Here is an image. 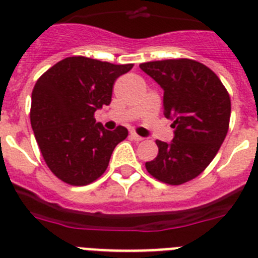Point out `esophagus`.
Wrapping results in <instances>:
<instances>
[{
	"label": "esophagus",
	"instance_id": "obj_1",
	"mask_svg": "<svg viewBox=\"0 0 258 258\" xmlns=\"http://www.w3.org/2000/svg\"><path fill=\"white\" fill-rule=\"evenodd\" d=\"M131 137H132V140H134V141H137V142H140V141H144V137H141V136H138L137 133H131Z\"/></svg>",
	"mask_w": 258,
	"mask_h": 258
}]
</instances>
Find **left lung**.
<instances>
[{"mask_svg":"<svg viewBox=\"0 0 258 258\" xmlns=\"http://www.w3.org/2000/svg\"><path fill=\"white\" fill-rule=\"evenodd\" d=\"M140 68L164 90V116L176 127L171 144L156 141L159 153L145 166L156 180L181 185L204 172L221 149L230 126V95L213 70L190 58Z\"/></svg>","mask_w":258,"mask_h":258,"instance_id":"1","label":"left lung"}]
</instances>
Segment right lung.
Wrapping results in <instances>:
<instances>
[{
    "mask_svg": "<svg viewBox=\"0 0 258 258\" xmlns=\"http://www.w3.org/2000/svg\"><path fill=\"white\" fill-rule=\"evenodd\" d=\"M133 63L114 65L89 57L58 61L35 83L31 126L48 168L74 186L91 184L108 167L127 129L113 132L96 124V109L111 103L114 81Z\"/></svg>",
    "mask_w": 258,
    "mask_h": 258,
    "instance_id": "obj_1",
    "label": "right lung"
}]
</instances>
